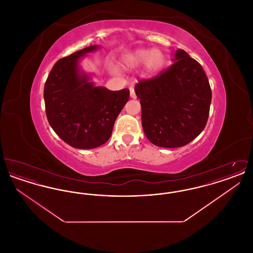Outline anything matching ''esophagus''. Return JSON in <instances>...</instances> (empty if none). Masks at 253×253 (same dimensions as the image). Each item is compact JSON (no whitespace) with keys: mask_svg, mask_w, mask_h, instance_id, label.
<instances>
[{"mask_svg":"<svg viewBox=\"0 0 253 253\" xmlns=\"http://www.w3.org/2000/svg\"><path fill=\"white\" fill-rule=\"evenodd\" d=\"M129 90H130V96L132 98H136V95H135V93H134V88H133V85H131L130 87H129Z\"/></svg>","mask_w":253,"mask_h":253,"instance_id":"1","label":"esophagus"}]
</instances>
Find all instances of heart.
<instances>
[{"instance_id":"obj_1","label":"heart","mask_w":253,"mask_h":253,"mask_svg":"<svg viewBox=\"0 0 253 253\" xmlns=\"http://www.w3.org/2000/svg\"><path fill=\"white\" fill-rule=\"evenodd\" d=\"M166 56L161 49H136L121 57L120 65L122 69H135L143 64L146 76H154L166 65Z\"/></svg>"}]
</instances>
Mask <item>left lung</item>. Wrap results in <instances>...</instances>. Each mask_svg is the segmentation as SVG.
Segmentation results:
<instances>
[{
  "mask_svg": "<svg viewBox=\"0 0 253 253\" xmlns=\"http://www.w3.org/2000/svg\"><path fill=\"white\" fill-rule=\"evenodd\" d=\"M173 63L134 87L147 138L158 147L179 148L204 130L211 102L208 78L198 61L177 49Z\"/></svg>",
  "mask_w": 253,
  "mask_h": 253,
  "instance_id": "obj_1",
  "label": "left lung"
}]
</instances>
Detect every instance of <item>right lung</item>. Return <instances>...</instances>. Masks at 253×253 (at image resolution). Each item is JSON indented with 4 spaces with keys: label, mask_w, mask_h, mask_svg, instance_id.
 Masks as SVG:
<instances>
[{
    "label": "right lung",
    "mask_w": 253,
    "mask_h": 253,
    "mask_svg": "<svg viewBox=\"0 0 253 253\" xmlns=\"http://www.w3.org/2000/svg\"><path fill=\"white\" fill-rule=\"evenodd\" d=\"M98 48L91 45L58 60L45 82L43 97L49 124L60 138L78 149H94L112 134L130 91H110L89 82L80 60Z\"/></svg>",
    "instance_id": "1"
}]
</instances>
